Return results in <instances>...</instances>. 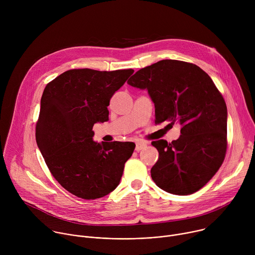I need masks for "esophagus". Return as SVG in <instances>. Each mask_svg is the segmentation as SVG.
<instances>
[{
	"instance_id": "1",
	"label": "esophagus",
	"mask_w": 255,
	"mask_h": 255,
	"mask_svg": "<svg viewBox=\"0 0 255 255\" xmlns=\"http://www.w3.org/2000/svg\"><path fill=\"white\" fill-rule=\"evenodd\" d=\"M146 146H147V143L146 142H137L135 150L136 151H140V150H142L143 148H145Z\"/></svg>"
}]
</instances>
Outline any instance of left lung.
Here are the masks:
<instances>
[{
    "label": "left lung",
    "mask_w": 255,
    "mask_h": 255,
    "mask_svg": "<svg viewBox=\"0 0 255 255\" xmlns=\"http://www.w3.org/2000/svg\"><path fill=\"white\" fill-rule=\"evenodd\" d=\"M147 90L155 107V123L181 126L171 143L151 144L159 157L151 177L158 188L173 195H191L214 176L227 149V107L212 79L198 65L163 59L139 69L127 82Z\"/></svg>",
    "instance_id": "8db88e82"
}]
</instances>
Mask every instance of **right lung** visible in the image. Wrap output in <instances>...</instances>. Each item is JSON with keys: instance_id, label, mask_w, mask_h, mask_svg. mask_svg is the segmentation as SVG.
<instances>
[{"instance_id": "add662e5", "label": "right lung", "mask_w": 255, "mask_h": 255, "mask_svg": "<svg viewBox=\"0 0 255 255\" xmlns=\"http://www.w3.org/2000/svg\"><path fill=\"white\" fill-rule=\"evenodd\" d=\"M133 69L67 70L45 87L36 142L51 174L79 198L95 200L119 185L133 142L94 141L93 126L109 120L108 106Z\"/></svg>"}]
</instances>
